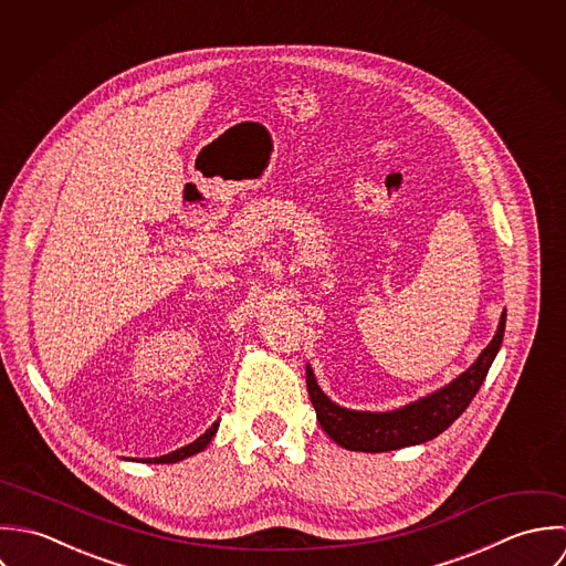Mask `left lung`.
Returning a JSON list of instances; mask_svg holds the SVG:
<instances>
[{"instance_id":"left-lung-1","label":"left lung","mask_w":566,"mask_h":566,"mask_svg":"<svg viewBox=\"0 0 566 566\" xmlns=\"http://www.w3.org/2000/svg\"><path fill=\"white\" fill-rule=\"evenodd\" d=\"M503 333H505V313L501 315L494 339L490 340V345L479 354L472 367H468L444 389L409 407H402L398 411H387V413L349 411L335 405L319 389L313 376V369L306 367L308 396L317 411V420L339 447L349 451H396V449L429 442L438 438L442 431H447L472 402L503 343Z\"/></svg>"}]
</instances>
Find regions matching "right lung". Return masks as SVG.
Returning a JSON list of instances; mask_svg holds the SVG:
<instances>
[{
  "label": "right lung",
  "instance_id": "right-lung-1",
  "mask_svg": "<svg viewBox=\"0 0 566 566\" xmlns=\"http://www.w3.org/2000/svg\"><path fill=\"white\" fill-rule=\"evenodd\" d=\"M217 429H219V422H214V424H212L201 438H197L192 444H188V447H184V449H177L175 452H168V454H161V457H155V459H146V463H175V461H181V459L192 457V454H197V452L206 451L208 444L212 442Z\"/></svg>",
  "mask_w": 566,
  "mask_h": 566
}]
</instances>
